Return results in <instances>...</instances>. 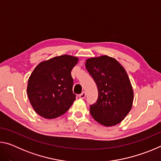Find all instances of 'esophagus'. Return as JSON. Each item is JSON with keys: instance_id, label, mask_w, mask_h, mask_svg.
<instances>
[{"instance_id": "obj_1", "label": "esophagus", "mask_w": 161, "mask_h": 161, "mask_svg": "<svg viewBox=\"0 0 161 161\" xmlns=\"http://www.w3.org/2000/svg\"><path fill=\"white\" fill-rule=\"evenodd\" d=\"M85 97H86V93H85V92H82V93H81V94H80V99H83Z\"/></svg>"}]
</instances>
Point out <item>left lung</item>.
I'll use <instances>...</instances> for the list:
<instances>
[{"instance_id": "8db88e82", "label": "left lung", "mask_w": 161, "mask_h": 161, "mask_svg": "<svg viewBox=\"0 0 161 161\" xmlns=\"http://www.w3.org/2000/svg\"><path fill=\"white\" fill-rule=\"evenodd\" d=\"M85 66L96 82L99 97L90 107V114L98 123L112 126L123 121L132 108L133 87L124 67L107 55L91 58Z\"/></svg>"}]
</instances>
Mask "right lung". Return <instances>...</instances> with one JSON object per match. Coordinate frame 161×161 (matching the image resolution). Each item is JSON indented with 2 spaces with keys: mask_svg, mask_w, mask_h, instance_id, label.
<instances>
[{
  "mask_svg": "<svg viewBox=\"0 0 161 161\" xmlns=\"http://www.w3.org/2000/svg\"><path fill=\"white\" fill-rule=\"evenodd\" d=\"M77 57L63 54L38 64L28 79L27 93L35 112L47 119L66 113L76 99L71 71Z\"/></svg>",
  "mask_w": 161,
  "mask_h": 161,
  "instance_id": "1",
  "label": "right lung"
}]
</instances>
